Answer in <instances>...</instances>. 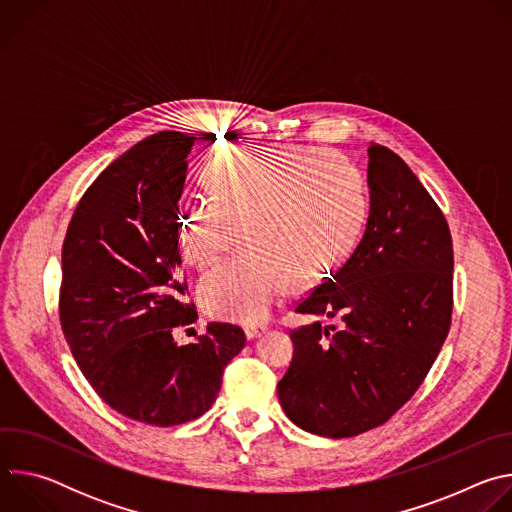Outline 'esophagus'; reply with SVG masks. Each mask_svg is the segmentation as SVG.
I'll use <instances>...</instances> for the list:
<instances>
[{
    "mask_svg": "<svg viewBox=\"0 0 512 512\" xmlns=\"http://www.w3.org/2000/svg\"><path fill=\"white\" fill-rule=\"evenodd\" d=\"M265 330H267V326H263V324H251V326L245 328V334H247V338L251 340V338L261 336Z\"/></svg>",
    "mask_w": 512,
    "mask_h": 512,
    "instance_id": "1",
    "label": "esophagus"
}]
</instances>
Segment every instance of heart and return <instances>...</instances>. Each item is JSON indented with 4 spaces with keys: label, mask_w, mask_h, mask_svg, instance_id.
Instances as JSON below:
<instances>
[{
    "label": "heart",
    "mask_w": 512,
    "mask_h": 512,
    "mask_svg": "<svg viewBox=\"0 0 512 512\" xmlns=\"http://www.w3.org/2000/svg\"><path fill=\"white\" fill-rule=\"evenodd\" d=\"M210 194L180 214L184 259L204 269L241 237L243 253L198 283L202 308L221 320L267 318L291 283L332 267L358 239L367 218L360 174L316 148H269L218 158L208 170Z\"/></svg>",
    "instance_id": "b5f03b06"
}]
</instances>
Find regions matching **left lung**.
I'll return each instance as SVG.
<instances>
[{
  "label": "left lung",
  "instance_id": "1",
  "mask_svg": "<svg viewBox=\"0 0 512 512\" xmlns=\"http://www.w3.org/2000/svg\"><path fill=\"white\" fill-rule=\"evenodd\" d=\"M371 214L358 247L296 312L294 358L277 383L285 415L324 437L389 421L419 389L450 332L454 249L444 212L385 145L369 148Z\"/></svg>",
  "mask_w": 512,
  "mask_h": 512
}]
</instances>
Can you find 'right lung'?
<instances>
[{"mask_svg": "<svg viewBox=\"0 0 512 512\" xmlns=\"http://www.w3.org/2000/svg\"><path fill=\"white\" fill-rule=\"evenodd\" d=\"M198 137L160 131L135 143L87 188L62 243L60 326L79 369L117 413L156 427L206 413L245 346L235 324L198 320L180 273L178 200Z\"/></svg>", "mask_w": 512, "mask_h": 512, "instance_id": "right-lung-1", "label": "right lung"}]
</instances>
